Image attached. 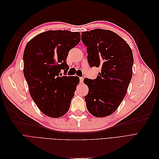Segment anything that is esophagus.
<instances>
[{
    "instance_id": "obj_1",
    "label": "esophagus",
    "mask_w": 159,
    "mask_h": 159,
    "mask_svg": "<svg viewBox=\"0 0 159 159\" xmlns=\"http://www.w3.org/2000/svg\"><path fill=\"white\" fill-rule=\"evenodd\" d=\"M84 77H80V83H83V81H84Z\"/></svg>"
}]
</instances>
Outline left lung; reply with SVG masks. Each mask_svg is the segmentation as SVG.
<instances>
[{"label":"left lung","mask_w":159,"mask_h":159,"mask_svg":"<svg viewBox=\"0 0 159 159\" xmlns=\"http://www.w3.org/2000/svg\"><path fill=\"white\" fill-rule=\"evenodd\" d=\"M90 67L101 69L97 78L84 80L88 111L104 117L114 113L125 96L132 78L133 56L126 41L113 31L94 29L81 33Z\"/></svg>","instance_id":"left-lung-1"}]
</instances>
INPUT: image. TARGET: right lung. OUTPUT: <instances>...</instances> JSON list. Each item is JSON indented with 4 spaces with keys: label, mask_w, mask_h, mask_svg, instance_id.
<instances>
[{
    "label": "right lung",
    "mask_w": 159,
    "mask_h": 159,
    "mask_svg": "<svg viewBox=\"0 0 159 159\" xmlns=\"http://www.w3.org/2000/svg\"><path fill=\"white\" fill-rule=\"evenodd\" d=\"M80 40L79 32L48 30L34 37L25 47L24 75L32 99L47 116L60 117L70 109L80 78L66 75V59ZM62 69L65 75L60 76Z\"/></svg>",
    "instance_id": "1"
}]
</instances>
